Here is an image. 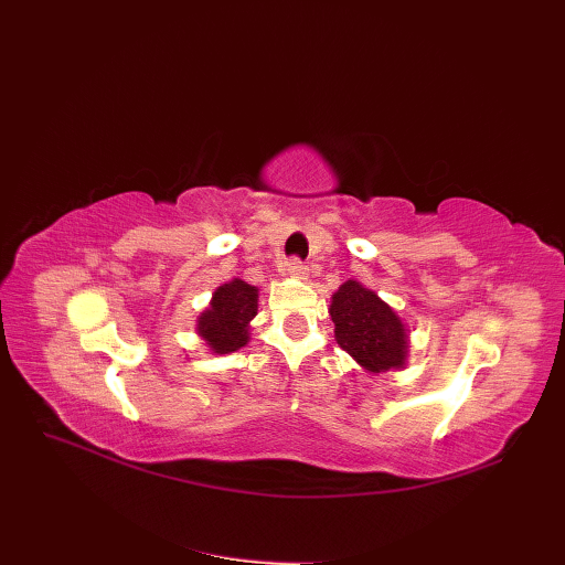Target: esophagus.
Returning <instances> with one entry per match:
<instances>
[{"instance_id": "34e87169", "label": "esophagus", "mask_w": 565, "mask_h": 565, "mask_svg": "<svg viewBox=\"0 0 565 565\" xmlns=\"http://www.w3.org/2000/svg\"><path fill=\"white\" fill-rule=\"evenodd\" d=\"M284 271H286L288 277L305 279V275H307V265H305L300 258H290V260H286V265H284Z\"/></svg>"}]
</instances>
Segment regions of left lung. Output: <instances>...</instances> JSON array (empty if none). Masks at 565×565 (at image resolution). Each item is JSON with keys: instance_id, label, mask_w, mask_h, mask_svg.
I'll return each instance as SVG.
<instances>
[{"instance_id": "1", "label": "left lung", "mask_w": 565, "mask_h": 565, "mask_svg": "<svg viewBox=\"0 0 565 565\" xmlns=\"http://www.w3.org/2000/svg\"><path fill=\"white\" fill-rule=\"evenodd\" d=\"M330 319L335 323L338 344L372 372L401 367L407 353V335L395 311L363 288L347 281L332 296Z\"/></svg>"}]
</instances>
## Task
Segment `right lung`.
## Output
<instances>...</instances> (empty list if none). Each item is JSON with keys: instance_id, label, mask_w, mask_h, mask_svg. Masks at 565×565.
I'll list each match as a JSON object with an SVG mask.
<instances>
[{"instance_id": "add662e5", "label": "right lung", "mask_w": 565, "mask_h": 565, "mask_svg": "<svg viewBox=\"0 0 565 565\" xmlns=\"http://www.w3.org/2000/svg\"><path fill=\"white\" fill-rule=\"evenodd\" d=\"M258 311V288L242 279L223 284L212 300V307L202 311L198 321L200 335L216 353L237 351L246 344V326Z\"/></svg>"}]
</instances>
